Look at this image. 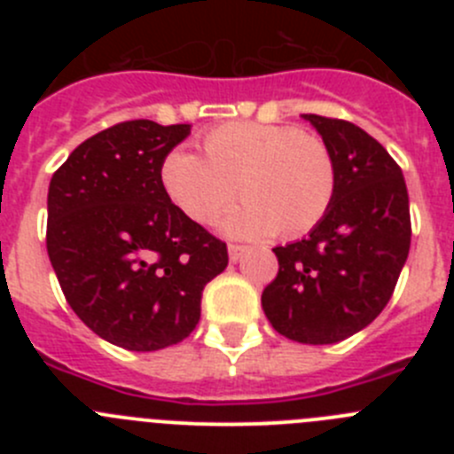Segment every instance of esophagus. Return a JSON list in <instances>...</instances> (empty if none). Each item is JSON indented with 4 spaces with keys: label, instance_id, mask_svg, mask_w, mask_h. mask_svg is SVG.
<instances>
[{
    "label": "esophagus",
    "instance_id": "obj_1",
    "mask_svg": "<svg viewBox=\"0 0 454 454\" xmlns=\"http://www.w3.org/2000/svg\"><path fill=\"white\" fill-rule=\"evenodd\" d=\"M227 250H230V262L236 263V262H240V259H243V254H246V252H247V247L230 246V247H227Z\"/></svg>",
    "mask_w": 454,
    "mask_h": 454
}]
</instances>
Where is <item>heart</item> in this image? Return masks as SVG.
<instances>
[{"label":"heart","instance_id":"heart-1","mask_svg":"<svg viewBox=\"0 0 454 454\" xmlns=\"http://www.w3.org/2000/svg\"><path fill=\"white\" fill-rule=\"evenodd\" d=\"M202 150L204 159L177 147L159 168L166 195L195 223L214 220L239 188L246 202L223 220L227 234L291 239L314 230L334 202V154L295 124H220L202 136Z\"/></svg>","mask_w":454,"mask_h":454}]
</instances>
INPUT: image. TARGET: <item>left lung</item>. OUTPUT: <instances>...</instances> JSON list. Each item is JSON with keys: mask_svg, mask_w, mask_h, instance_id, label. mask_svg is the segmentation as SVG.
I'll use <instances>...</instances> for the list:
<instances>
[{"mask_svg": "<svg viewBox=\"0 0 454 454\" xmlns=\"http://www.w3.org/2000/svg\"><path fill=\"white\" fill-rule=\"evenodd\" d=\"M336 159V195L307 239L275 247L279 270L262 307L282 336L339 343L371 325L391 300L411 246L403 170L362 127L307 114Z\"/></svg>", "mask_w": 454, "mask_h": 454, "instance_id": "obj_1", "label": "left lung"}]
</instances>
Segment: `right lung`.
Wrapping results in <instances>:
<instances>
[{
	"instance_id": "obj_1",
	"label": "right lung",
	"mask_w": 454,
	"mask_h": 454,
	"mask_svg": "<svg viewBox=\"0 0 454 454\" xmlns=\"http://www.w3.org/2000/svg\"><path fill=\"white\" fill-rule=\"evenodd\" d=\"M191 124L129 120L83 140L47 192V254L72 311L134 352L175 346L200 323L227 246L179 211L159 177Z\"/></svg>"
}]
</instances>
